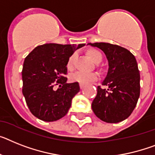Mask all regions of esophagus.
Wrapping results in <instances>:
<instances>
[{
  "label": "esophagus",
  "instance_id": "obj_1",
  "mask_svg": "<svg viewBox=\"0 0 155 155\" xmlns=\"http://www.w3.org/2000/svg\"><path fill=\"white\" fill-rule=\"evenodd\" d=\"M84 84H80V87L81 88V89H83V88H84Z\"/></svg>",
  "mask_w": 155,
  "mask_h": 155
}]
</instances>
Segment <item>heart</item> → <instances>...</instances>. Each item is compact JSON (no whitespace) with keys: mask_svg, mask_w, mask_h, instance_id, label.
<instances>
[{"mask_svg":"<svg viewBox=\"0 0 155 155\" xmlns=\"http://www.w3.org/2000/svg\"><path fill=\"white\" fill-rule=\"evenodd\" d=\"M88 55L92 59L94 63L99 64L102 61V55L99 51L96 49H90L88 51ZM77 58V53H74L68 59L66 68L68 71H72L75 67V63ZM97 79V74L94 72H84V71H76L69 75V80L73 83L87 84L91 82L95 81Z\"/></svg>","mask_w":155,"mask_h":155,"instance_id":"b5f03b06","label":"heart"}]
</instances>
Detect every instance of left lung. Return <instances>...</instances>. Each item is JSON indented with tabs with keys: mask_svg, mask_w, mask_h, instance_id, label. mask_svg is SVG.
Here are the masks:
<instances>
[{
	"mask_svg": "<svg viewBox=\"0 0 155 155\" xmlns=\"http://www.w3.org/2000/svg\"><path fill=\"white\" fill-rule=\"evenodd\" d=\"M105 53L109 70L97 95L92 110L97 117L107 123H118L127 119L136 107L140 94V75L135 56L117 45L106 42L89 43Z\"/></svg>",
	"mask_w": 155,
	"mask_h": 155,
	"instance_id": "left-lung-1",
	"label": "left lung"
}]
</instances>
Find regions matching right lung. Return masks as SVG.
<instances>
[{
    "label": "right lung",
    "mask_w": 155,
    "mask_h": 155,
    "mask_svg": "<svg viewBox=\"0 0 155 155\" xmlns=\"http://www.w3.org/2000/svg\"><path fill=\"white\" fill-rule=\"evenodd\" d=\"M84 45L44 44L27 56L22 70V91L35 117L49 122L67 114L80 86L79 83L67 84L66 64L70 56ZM55 85L59 86L58 90Z\"/></svg>",
    "instance_id": "1"
}]
</instances>
